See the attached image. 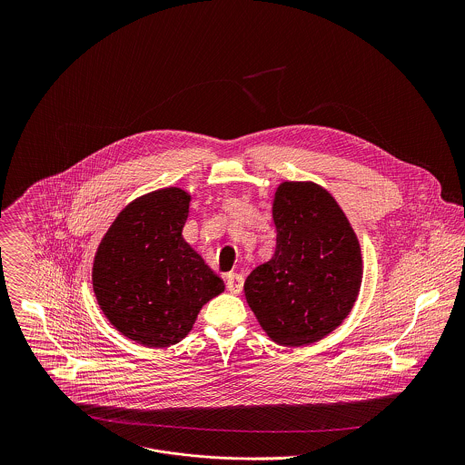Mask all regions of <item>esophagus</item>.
Segmentation results:
<instances>
[{
	"instance_id": "1",
	"label": "esophagus",
	"mask_w": 465,
	"mask_h": 465,
	"mask_svg": "<svg viewBox=\"0 0 465 465\" xmlns=\"http://www.w3.org/2000/svg\"><path fill=\"white\" fill-rule=\"evenodd\" d=\"M225 284H227V290L231 293H240L243 290V275L229 273L227 279H225Z\"/></svg>"
}]
</instances>
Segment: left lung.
I'll return each mask as SVG.
<instances>
[{
  "mask_svg": "<svg viewBox=\"0 0 465 465\" xmlns=\"http://www.w3.org/2000/svg\"><path fill=\"white\" fill-rule=\"evenodd\" d=\"M273 223V258L251 272L245 297L273 341L308 345L349 315L361 284L360 243L338 203L313 183L277 188Z\"/></svg>",
  "mask_w": 465,
  "mask_h": 465,
  "instance_id": "left-lung-1",
  "label": "left lung"
}]
</instances>
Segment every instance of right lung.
Instances as JSON below:
<instances>
[{"mask_svg":"<svg viewBox=\"0 0 465 465\" xmlns=\"http://www.w3.org/2000/svg\"><path fill=\"white\" fill-rule=\"evenodd\" d=\"M190 195L164 188L129 203L105 232L93 290L109 322L137 343L170 347L192 331L223 281L184 242Z\"/></svg>","mask_w":465,"mask_h":465,"instance_id":"1","label":"right lung"}]
</instances>
